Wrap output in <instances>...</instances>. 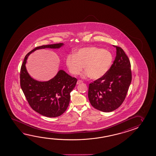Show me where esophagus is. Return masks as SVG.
I'll list each match as a JSON object with an SVG mask.
<instances>
[{"mask_svg": "<svg viewBox=\"0 0 156 156\" xmlns=\"http://www.w3.org/2000/svg\"><path fill=\"white\" fill-rule=\"evenodd\" d=\"M82 81H81V80H78V81H77V85H79V84H80V83H82Z\"/></svg>", "mask_w": 156, "mask_h": 156, "instance_id": "obj_1", "label": "esophagus"}]
</instances>
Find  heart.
<instances>
[{
	"label": "heart",
	"mask_w": 156,
	"mask_h": 156,
	"mask_svg": "<svg viewBox=\"0 0 156 156\" xmlns=\"http://www.w3.org/2000/svg\"><path fill=\"white\" fill-rule=\"evenodd\" d=\"M112 62L111 53L103 48L87 47L80 48L66 58V65L71 74L78 75L83 69L90 77L97 79L108 71Z\"/></svg>",
	"instance_id": "b5f03b06"
}]
</instances>
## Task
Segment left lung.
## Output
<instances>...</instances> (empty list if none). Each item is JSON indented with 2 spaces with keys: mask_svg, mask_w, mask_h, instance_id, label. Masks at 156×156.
<instances>
[{
  "mask_svg": "<svg viewBox=\"0 0 156 156\" xmlns=\"http://www.w3.org/2000/svg\"><path fill=\"white\" fill-rule=\"evenodd\" d=\"M116 48V56L110 69L100 79L90 83L88 97L93 107L103 112H111L123 102L132 81L129 58L121 48Z\"/></svg>",
  "mask_w": 156,
  "mask_h": 156,
  "instance_id": "left-lung-1",
  "label": "left lung"
}]
</instances>
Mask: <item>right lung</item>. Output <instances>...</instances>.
Here are the masks:
<instances>
[{
    "mask_svg": "<svg viewBox=\"0 0 156 156\" xmlns=\"http://www.w3.org/2000/svg\"><path fill=\"white\" fill-rule=\"evenodd\" d=\"M63 45V43H59L35 48L25 56L21 68V87L29 105L34 111L48 117L59 116L66 111L70 100V94L76 86L77 79L63 70H59L50 80L37 81L28 73L26 66L27 60L35 51L47 48H59Z\"/></svg>",
    "mask_w": 156,
    "mask_h": 156,
    "instance_id": "obj_1",
    "label": "right lung"
}]
</instances>
